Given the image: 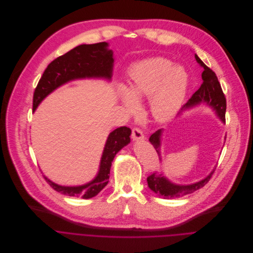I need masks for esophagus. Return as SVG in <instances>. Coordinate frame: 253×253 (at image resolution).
<instances>
[{"instance_id":"34e87169","label":"esophagus","mask_w":253,"mask_h":253,"mask_svg":"<svg viewBox=\"0 0 253 253\" xmlns=\"http://www.w3.org/2000/svg\"><path fill=\"white\" fill-rule=\"evenodd\" d=\"M131 137L133 140H141L144 138V135L141 131L140 128L138 127H133L131 130Z\"/></svg>"}]
</instances>
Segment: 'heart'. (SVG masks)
Masks as SVG:
<instances>
[{
    "mask_svg": "<svg viewBox=\"0 0 253 253\" xmlns=\"http://www.w3.org/2000/svg\"><path fill=\"white\" fill-rule=\"evenodd\" d=\"M127 88H121L122 102L130 114L149 99V111L157 121L170 119L179 109L185 95L187 75L164 58L140 61L128 71Z\"/></svg>",
    "mask_w": 253,
    "mask_h": 253,
    "instance_id": "obj_1",
    "label": "heart"
}]
</instances>
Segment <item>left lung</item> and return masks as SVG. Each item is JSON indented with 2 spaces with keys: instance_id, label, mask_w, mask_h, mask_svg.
I'll return each mask as SVG.
<instances>
[{
  "instance_id": "8db88e82",
  "label": "left lung",
  "mask_w": 253,
  "mask_h": 253,
  "mask_svg": "<svg viewBox=\"0 0 253 253\" xmlns=\"http://www.w3.org/2000/svg\"><path fill=\"white\" fill-rule=\"evenodd\" d=\"M195 59H196V62L204 68V72L201 74V78H203L204 82L201 84L200 87L188 99V102L182 107L181 111L192 108L197 105H208L209 107L213 109L216 115L220 118V120L223 123H225L226 98L222 91L221 85L218 82V79L215 73L212 72V70L210 69L196 55H195ZM162 132H163V129H159L155 133L151 134L149 137V141L157 150L161 162H162V158H161ZM214 170L215 169L203 180L192 184H187V185L174 184L171 181H169L164 175V173H158V172H154L150 175H148L146 180H147L148 187L153 191H155L157 194L164 196V198H176V197H181L183 195L192 193L198 190L199 188L204 187L210 181Z\"/></svg>"
}]
</instances>
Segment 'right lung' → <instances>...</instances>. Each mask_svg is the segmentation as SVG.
<instances>
[{
    "instance_id": "right-lung-1",
    "label": "right lung",
    "mask_w": 253,
    "mask_h": 253,
    "mask_svg": "<svg viewBox=\"0 0 253 253\" xmlns=\"http://www.w3.org/2000/svg\"><path fill=\"white\" fill-rule=\"evenodd\" d=\"M108 42L81 44L67 54L55 59L44 70L33 96V112L42 100L60 85L78 79L105 78L111 80L113 75V50L108 48ZM131 130L121 126L112 131L107 139L97 175L90 182L80 186H63L45 181L56 191L69 196L91 198L95 196L109 182L112 162L119 151L129 143Z\"/></svg>"
}]
</instances>
